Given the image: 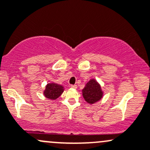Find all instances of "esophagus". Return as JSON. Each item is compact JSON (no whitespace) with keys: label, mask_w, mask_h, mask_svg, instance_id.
Returning a JSON list of instances; mask_svg holds the SVG:
<instances>
[{"label":"esophagus","mask_w":150,"mask_h":150,"mask_svg":"<svg viewBox=\"0 0 150 150\" xmlns=\"http://www.w3.org/2000/svg\"><path fill=\"white\" fill-rule=\"evenodd\" d=\"M70 87L72 88H75V89L77 88V86H76V85H71Z\"/></svg>","instance_id":"34e87169"}]
</instances>
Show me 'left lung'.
I'll return each instance as SVG.
<instances>
[{
	"label": "left lung",
	"instance_id": "left-lung-1",
	"mask_svg": "<svg viewBox=\"0 0 150 150\" xmlns=\"http://www.w3.org/2000/svg\"><path fill=\"white\" fill-rule=\"evenodd\" d=\"M82 95L88 104H94L103 98L104 91L100 83L95 78H91L85 85Z\"/></svg>",
	"mask_w": 150,
	"mask_h": 150
}]
</instances>
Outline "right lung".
Returning <instances> with one entry per match:
<instances>
[{"label":"right lung","mask_w":150,"mask_h":150,"mask_svg":"<svg viewBox=\"0 0 150 150\" xmlns=\"http://www.w3.org/2000/svg\"><path fill=\"white\" fill-rule=\"evenodd\" d=\"M64 91V87L62 85L51 82L46 85L45 90L43 91V95L46 99L50 100H56L58 99Z\"/></svg>","instance_id":"1"}]
</instances>
